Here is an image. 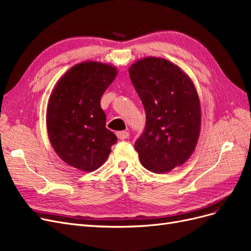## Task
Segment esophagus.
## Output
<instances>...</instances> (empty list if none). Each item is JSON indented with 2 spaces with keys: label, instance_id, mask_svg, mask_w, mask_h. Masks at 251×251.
<instances>
[{
  "label": "esophagus",
  "instance_id": "1",
  "mask_svg": "<svg viewBox=\"0 0 251 251\" xmlns=\"http://www.w3.org/2000/svg\"><path fill=\"white\" fill-rule=\"evenodd\" d=\"M116 136L118 137V139L124 140V139H126L128 136H130V134H128V132L126 131H119L116 133Z\"/></svg>",
  "mask_w": 251,
  "mask_h": 251
}]
</instances>
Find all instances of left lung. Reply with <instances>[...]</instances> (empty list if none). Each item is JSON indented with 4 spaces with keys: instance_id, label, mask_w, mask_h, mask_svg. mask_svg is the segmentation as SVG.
I'll use <instances>...</instances> for the list:
<instances>
[{
    "instance_id": "obj_1",
    "label": "left lung",
    "mask_w": 251,
    "mask_h": 251,
    "mask_svg": "<svg viewBox=\"0 0 251 251\" xmlns=\"http://www.w3.org/2000/svg\"><path fill=\"white\" fill-rule=\"evenodd\" d=\"M128 74L147 117L135 150L144 168L168 173L187 160L198 141V93L187 75L163 58L138 60Z\"/></svg>"
}]
</instances>
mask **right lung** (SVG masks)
Returning a JSON list of instances; mask_svg holds the SVG:
<instances>
[{"label": "right lung", "mask_w": 251, "mask_h": 251, "mask_svg": "<svg viewBox=\"0 0 251 251\" xmlns=\"http://www.w3.org/2000/svg\"><path fill=\"white\" fill-rule=\"evenodd\" d=\"M114 67L95 62L75 65L50 96L47 130L50 142L63 161L92 172L107 160L116 135L105 127L100 98L115 78Z\"/></svg>", "instance_id": "obj_1"}]
</instances>
